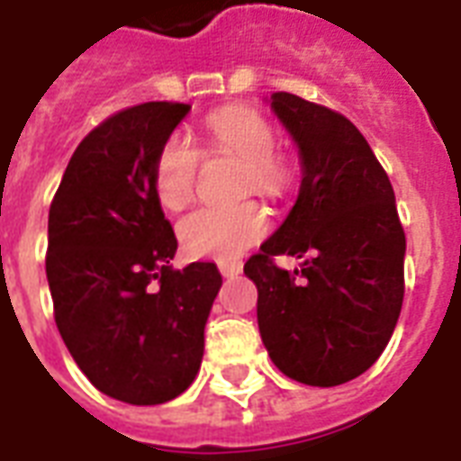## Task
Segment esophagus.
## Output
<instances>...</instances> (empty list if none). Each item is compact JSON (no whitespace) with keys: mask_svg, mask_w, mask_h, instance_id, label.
I'll return each mask as SVG.
<instances>
[{"mask_svg":"<svg viewBox=\"0 0 461 461\" xmlns=\"http://www.w3.org/2000/svg\"><path fill=\"white\" fill-rule=\"evenodd\" d=\"M221 276H237L241 274V261H220Z\"/></svg>","mask_w":461,"mask_h":461,"instance_id":"34e87169","label":"esophagus"}]
</instances>
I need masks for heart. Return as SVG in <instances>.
I'll list each match as a JSON object with an SVG mask.
<instances>
[{"label":"heart","instance_id":"obj_1","mask_svg":"<svg viewBox=\"0 0 461 461\" xmlns=\"http://www.w3.org/2000/svg\"><path fill=\"white\" fill-rule=\"evenodd\" d=\"M276 132L271 122L249 105H221L204 118L202 152L231 155L244 162L241 190L279 200L294 185V167L274 150ZM202 152L180 135L162 142L152 170V190L165 210L177 212L194 197L202 167ZM269 217L261 204L244 202L237 207H202L177 224L182 249L202 259H234L267 234Z\"/></svg>","mask_w":461,"mask_h":461}]
</instances>
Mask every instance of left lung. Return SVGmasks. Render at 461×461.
Returning <instances> with one entry per match:
<instances>
[{"label":"left lung","mask_w":461,"mask_h":461,"mask_svg":"<svg viewBox=\"0 0 461 461\" xmlns=\"http://www.w3.org/2000/svg\"><path fill=\"white\" fill-rule=\"evenodd\" d=\"M271 108L296 140L303 165L299 200L249 257L264 346L284 375L333 387L375 363L405 296V231L387 172L346 115L294 94ZM303 258L301 270L276 256Z\"/></svg>","instance_id":"8db88e82"}]
</instances>
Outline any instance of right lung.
<instances>
[{"mask_svg":"<svg viewBox=\"0 0 461 461\" xmlns=\"http://www.w3.org/2000/svg\"><path fill=\"white\" fill-rule=\"evenodd\" d=\"M187 104L150 101L105 118L68 160L49 210L46 279L56 329L101 393L160 405L192 385L221 276L172 269L177 240L152 170Z\"/></svg>","mask_w":461,"mask_h":461,"instance_id":"obj_1","label":"right lung"}]
</instances>
